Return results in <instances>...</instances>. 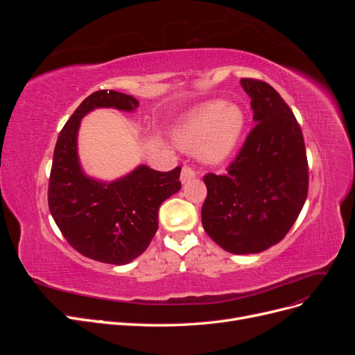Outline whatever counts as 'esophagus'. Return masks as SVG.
Masks as SVG:
<instances>
[{
    "label": "esophagus",
    "instance_id": "esophagus-1",
    "mask_svg": "<svg viewBox=\"0 0 355 355\" xmlns=\"http://www.w3.org/2000/svg\"><path fill=\"white\" fill-rule=\"evenodd\" d=\"M196 178V171L189 168V167H184L182 168V173H180V182L182 184H188L189 180H192Z\"/></svg>",
    "mask_w": 355,
    "mask_h": 355
}]
</instances>
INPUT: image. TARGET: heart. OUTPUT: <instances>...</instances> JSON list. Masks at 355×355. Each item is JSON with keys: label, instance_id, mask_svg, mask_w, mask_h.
Returning a JSON list of instances; mask_svg holds the SVG:
<instances>
[{"label": "heart", "instance_id": "heart-1", "mask_svg": "<svg viewBox=\"0 0 355 355\" xmlns=\"http://www.w3.org/2000/svg\"><path fill=\"white\" fill-rule=\"evenodd\" d=\"M245 114L237 103L209 101L187 112L173 128V142L185 151H198L206 164L227 159L241 141Z\"/></svg>", "mask_w": 355, "mask_h": 355}]
</instances>
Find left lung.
Here are the masks:
<instances>
[{"label":"left lung","mask_w":355,"mask_h":355,"mask_svg":"<svg viewBox=\"0 0 355 355\" xmlns=\"http://www.w3.org/2000/svg\"><path fill=\"white\" fill-rule=\"evenodd\" d=\"M256 125L227 175L204 176L201 222L209 237L232 254L261 253L293 227L308 194L302 130L270 84L243 78Z\"/></svg>","instance_id":"1"}]
</instances>
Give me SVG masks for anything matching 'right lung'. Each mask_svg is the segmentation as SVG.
I'll return each mask as SVG.
<instances>
[{
	"label": "right lung",
	"mask_w": 355,
	"mask_h": 355,
	"mask_svg": "<svg viewBox=\"0 0 355 355\" xmlns=\"http://www.w3.org/2000/svg\"><path fill=\"white\" fill-rule=\"evenodd\" d=\"M137 99L114 90L94 92L67 121L53 154L49 207L63 237L93 261L125 265L141 256L158 230V209L180 189V167L157 171L139 164L102 180L85 173L78 155L81 120L99 108L135 112Z\"/></svg>",
	"instance_id": "add662e5"
}]
</instances>
